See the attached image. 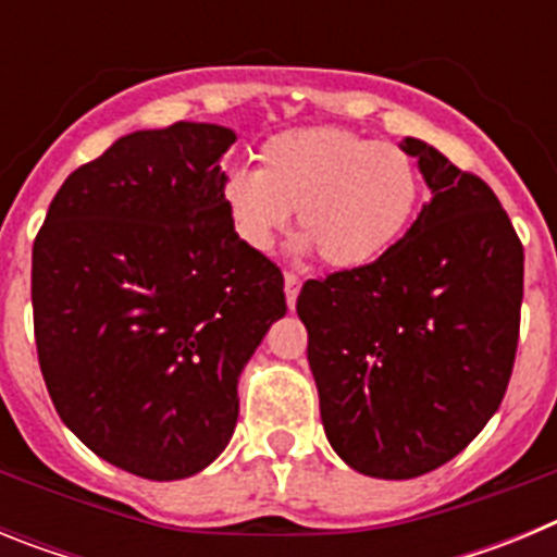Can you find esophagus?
<instances>
[{
    "mask_svg": "<svg viewBox=\"0 0 557 557\" xmlns=\"http://www.w3.org/2000/svg\"><path fill=\"white\" fill-rule=\"evenodd\" d=\"M284 293H287V304L289 309L295 307V298H298V293H301V278L295 273H284Z\"/></svg>",
    "mask_w": 557,
    "mask_h": 557,
    "instance_id": "obj_1",
    "label": "esophagus"
}]
</instances>
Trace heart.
Returning <instances> with one entry per match:
<instances>
[{"label":"heart","instance_id":"heart-1","mask_svg":"<svg viewBox=\"0 0 557 557\" xmlns=\"http://www.w3.org/2000/svg\"><path fill=\"white\" fill-rule=\"evenodd\" d=\"M259 170H231L223 206L234 234L268 253L295 211V248L318 250L329 268L376 262L401 239L421 198V175L405 147L343 127H301L259 147Z\"/></svg>","mask_w":557,"mask_h":557}]
</instances>
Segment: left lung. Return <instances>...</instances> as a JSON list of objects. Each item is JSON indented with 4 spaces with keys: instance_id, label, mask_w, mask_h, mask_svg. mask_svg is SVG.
<instances>
[{
    "instance_id": "left-lung-1",
    "label": "left lung",
    "mask_w": 557,
    "mask_h": 557,
    "mask_svg": "<svg viewBox=\"0 0 557 557\" xmlns=\"http://www.w3.org/2000/svg\"><path fill=\"white\" fill-rule=\"evenodd\" d=\"M401 147L430 203L376 262L309 278L295 304L329 444L379 480L435 471L488 424L524 293V248L491 186L426 141Z\"/></svg>"
}]
</instances>
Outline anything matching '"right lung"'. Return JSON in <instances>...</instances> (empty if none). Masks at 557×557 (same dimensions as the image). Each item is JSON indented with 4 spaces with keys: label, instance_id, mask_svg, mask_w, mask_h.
<instances>
[{
    "label": "right lung",
    "instance_id": "obj_1",
    "mask_svg": "<svg viewBox=\"0 0 557 557\" xmlns=\"http://www.w3.org/2000/svg\"><path fill=\"white\" fill-rule=\"evenodd\" d=\"M231 127L175 122L113 141L52 198L33 245V323L63 424L145 480L220 457L236 382L287 312L284 275L234 234Z\"/></svg>",
    "mask_w": 557,
    "mask_h": 557
}]
</instances>
